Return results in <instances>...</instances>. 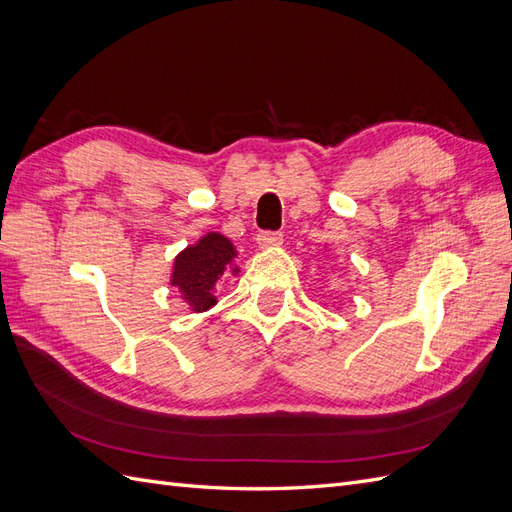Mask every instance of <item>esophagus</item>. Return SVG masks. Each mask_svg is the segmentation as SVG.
<instances>
[{"label": "esophagus", "instance_id": "1", "mask_svg": "<svg viewBox=\"0 0 512 512\" xmlns=\"http://www.w3.org/2000/svg\"><path fill=\"white\" fill-rule=\"evenodd\" d=\"M284 241V237L280 232H260L256 237L258 243V250H275V247H280Z\"/></svg>", "mask_w": 512, "mask_h": 512}]
</instances>
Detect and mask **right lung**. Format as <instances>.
Listing matches in <instances>:
<instances>
[{"instance_id":"1","label":"right lung","mask_w":512,"mask_h":512,"mask_svg":"<svg viewBox=\"0 0 512 512\" xmlns=\"http://www.w3.org/2000/svg\"><path fill=\"white\" fill-rule=\"evenodd\" d=\"M237 256V247L228 237L209 230L173 258L168 284L179 292L181 301L188 303L190 312H209L213 305H218L215 286L222 277L226 273L239 275Z\"/></svg>"}]
</instances>
